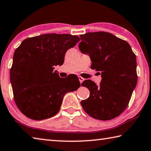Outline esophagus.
<instances>
[{
	"mask_svg": "<svg viewBox=\"0 0 151 151\" xmlns=\"http://www.w3.org/2000/svg\"><path fill=\"white\" fill-rule=\"evenodd\" d=\"M78 79H79V81H80V83H83V81L84 80V79L83 77H81V76H78Z\"/></svg>",
	"mask_w": 151,
	"mask_h": 151,
	"instance_id": "obj_1",
	"label": "esophagus"
}]
</instances>
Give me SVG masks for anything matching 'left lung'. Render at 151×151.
<instances>
[{
	"label": "left lung",
	"instance_id": "left-lung-1",
	"mask_svg": "<svg viewBox=\"0 0 151 151\" xmlns=\"http://www.w3.org/2000/svg\"><path fill=\"white\" fill-rule=\"evenodd\" d=\"M80 37L79 49L88 55L91 68L100 72L102 77L98 86L91 80L81 84L90 91L81 105L93 118L114 119L127 108L137 83L136 55L126 41L110 33L88 32Z\"/></svg>",
	"mask_w": 151,
	"mask_h": 151
}]
</instances>
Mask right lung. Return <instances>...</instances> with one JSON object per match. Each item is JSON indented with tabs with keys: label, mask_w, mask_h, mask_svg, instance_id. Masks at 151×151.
<instances>
[{
	"label": "right lung",
	"mask_w": 151,
	"mask_h": 151,
	"mask_svg": "<svg viewBox=\"0 0 151 151\" xmlns=\"http://www.w3.org/2000/svg\"><path fill=\"white\" fill-rule=\"evenodd\" d=\"M79 41L70 34H43L27 38L16 49L10 82L16 106L26 117L42 120L54 116L64 96L81 86L77 76L63 78L53 70Z\"/></svg>",
	"instance_id": "1"
}]
</instances>
